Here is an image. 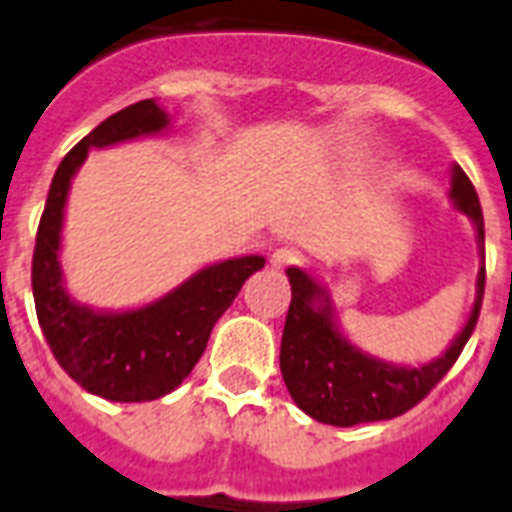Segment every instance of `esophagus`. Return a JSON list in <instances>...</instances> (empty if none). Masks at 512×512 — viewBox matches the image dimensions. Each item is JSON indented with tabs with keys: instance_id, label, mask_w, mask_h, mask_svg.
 I'll return each instance as SVG.
<instances>
[{
	"instance_id": "34e87169",
	"label": "esophagus",
	"mask_w": 512,
	"mask_h": 512,
	"mask_svg": "<svg viewBox=\"0 0 512 512\" xmlns=\"http://www.w3.org/2000/svg\"><path fill=\"white\" fill-rule=\"evenodd\" d=\"M300 260V252L295 247H279L273 249L271 255V265L273 268H287V265H295Z\"/></svg>"
}]
</instances>
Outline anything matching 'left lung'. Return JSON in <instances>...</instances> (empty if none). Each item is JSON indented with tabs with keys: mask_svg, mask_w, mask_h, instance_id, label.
<instances>
[{
	"mask_svg": "<svg viewBox=\"0 0 512 512\" xmlns=\"http://www.w3.org/2000/svg\"><path fill=\"white\" fill-rule=\"evenodd\" d=\"M449 199L473 220L478 252L484 255V212L476 188L460 164L452 167ZM287 276L292 284V303L281 335L279 364L289 396L313 420L350 428L361 422L393 420L420 404L436 388L476 329L484 300L486 268L484 263L478 268L476 303L470 308L462 332L454 337L444 356L422 366L388 364L356 348L337 327L327 289L311 273L295 265Z\"/></svg>",
	"mask_w": 512,
	"mask_h": 512,
	"instance_id": "8db88e82",
	"label": "left lung"
}]
</instances>
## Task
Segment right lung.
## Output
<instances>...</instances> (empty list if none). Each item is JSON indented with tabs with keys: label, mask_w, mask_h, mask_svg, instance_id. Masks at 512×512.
Returning <instances> with one entry per match:
<instances>
[{
	"label": "right lung",
	"mask_w": 512,
	"mask_h": 512,
	"mask_svg": "<svg viewBox=\"0 0 512 512\" xmlns=\"http://www.w3.org/2000/svg\"><path fill=\"white\" fill-rule=\"evenodd\" d=\"M167 127V111L156 100H140L79 140L52 177L31 263L36 319L52 356L87 393L124 404L154 401L175 390L207 348L215 321L244 281L265 265L263 255L207 265L164 297L132 311H98L68 295L60 271V233L68 188L87 151L159 135Z\"/></svg>",
	"instance_id": "1"
}]
</instances>
